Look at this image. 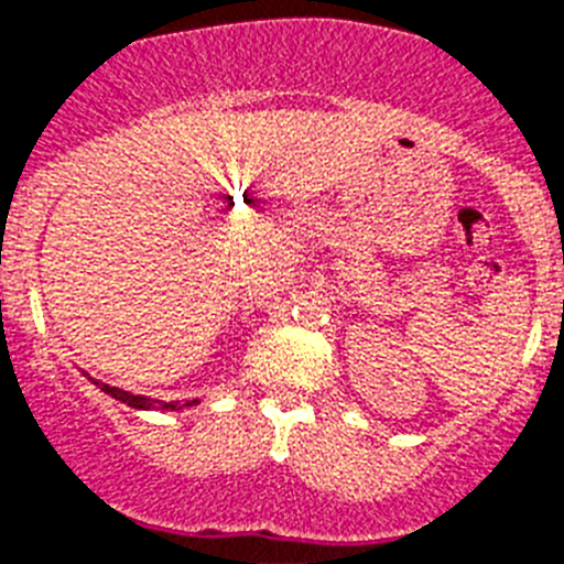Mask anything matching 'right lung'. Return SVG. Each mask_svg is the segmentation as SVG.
<instances>
[{
	"mask_svg": "<svg viewBox=\"0 0 564 564\" xmlns=\"http://www.w3.org/2000/svg\"><path fill=\"white\" fill-rule=\"evenodd\" d=\"M98 384L100 390H104V393H109L111 399H118V402H123V404H129V408H137V410H151V408H165V410H176V402H171V404H165V402H160V399H149V395H134V393H129V390H120V388H109V384H104V382H95ZM191 404H196V399L194 402H187V408H191Z\"/></svg>",
	"mask_w": 564,
	"mask_h": 564,
	"instance_id": "1",
	"label": "right lung"
}]
</instances>
